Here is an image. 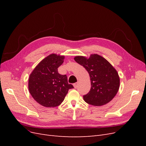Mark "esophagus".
Returning a JSON list of instances; mask_svg holds the SVG:
<instances>
[{
	"label": "esophagus",
	"mask_w": 146,
	"mask_h": 146,
	"mask_svg": "<svg viewBox=\"0 0 146 146\" xmlns=\"http://www.w3.org/2000/svg\"><path fill=\"white\" fill-rule=\"evenodd\" d=\"M73 86H74V88H77V86H78V83H74V85H73Z\"/></svg>",
	"instance_id": "esophagus-1"
}]
</instances>
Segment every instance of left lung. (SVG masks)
Masks as SVG:
<instances>
[{
	"label": "left lung",
	"instance_id": "left-lung-1",
	"mask_svg": "<svg viewBox=\"0 0 146 146\" xmlns=\"http://www.w3.org/2000/svg\"><path fill=\"white\" fill-rule=\"evenodd\" d=\"M74 60L86 69L90 77L91 90L83 96L84 100L93 106H102L110 102L120 86V79L116 69L98 54H91L89 58L76 56Z\"/></svg>",
	"mask_w": 146,
	"mask_h": 146
}]
</instances>
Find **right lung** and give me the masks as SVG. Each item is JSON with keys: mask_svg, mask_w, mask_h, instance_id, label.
I'll return each mask as SVG.
<instances>
[{"mask_svg": "<svg viewBox=\"0 0 146 146\" xmlns=\"http://www.w3.org/2000/svg\"><path fill=\"white\" fill-rule=\"evenodd\" d=\"M64 55L52 54L35 68L29 78V90L38 104L47 108L56 107L63 102L69 89L66 75H61L58 68L63 64Z\"/></svg>", "mask_w": 146, "mask_h": 146, "instance_id": "right-lung-1", "label": "right lung"}]
</instances>
